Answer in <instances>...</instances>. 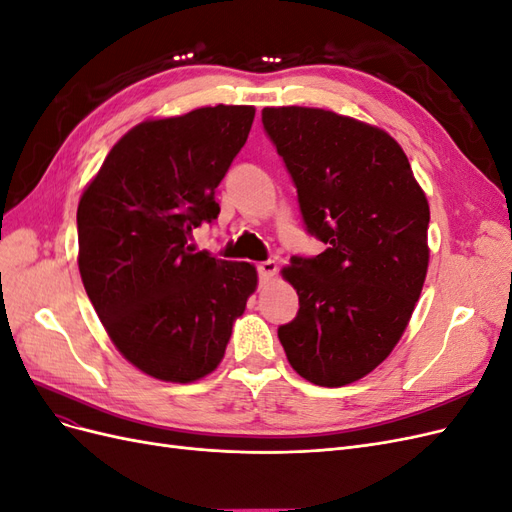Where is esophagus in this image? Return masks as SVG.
I'll list each match as a JSON object with an SVG mask.
<instances>
[{
    "mask_svg": "<svg viewBox=\"0 0 512 512\" xmlns=\"http://www.w3.org/2000/svg\"><path fill=\"white\" fill-rule=\"evenodd\" d=\"M256 271H258L260 282L265 284V282H269L271 277L277 273V262H275V260H265V262H258V265H256Z\"/></svg>",
    "mask_w": 512,
    "mask_h": 512,
    "instance_id": "obj_1",
    "label": "esophagus"
}]
</instances>
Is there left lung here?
Wrapping results in <instances>:
<instances>
[{
    "label": "left lung",
    "instance_id": "left-lung-1",
    "mask_svg": "<svg viewBox=\"0 0 512 512\" xmlns=\"http://www.w3.org/2000/svg\"><path fill=\"white\" fill-rule=\"evenodd\" d=\"M297 188L305 230L327 245L292 256L299 312L277 329L292 369L318 386L367 376L406 331L427 275L429 205L384 130L322 108H262Z\"/></svg>",
    "mask_w": 512,
    "mask_h": 512
}]
</instances>
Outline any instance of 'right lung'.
Returning <instances> with one entry per match:
<instances>
[{
	"label": "right lung",
	"instance_id": "obj_1",
	"mask_svg": "<svg viewBox=\"0 0 512 512\" xmlns=\"http://www.w3.org/2000/svg\"><path fill=\"white\" fill-rule=\"evenodd\" d=\"M254 113L218 104L138 123L81 196L76 228L87 297L117 350L158 380L211 374L256 290L250 262L190 245L194 228L218 220L215 188Z\"/></svg>",
	"mask_w": 512,
	"mask_h": 512
}]
</instances>
